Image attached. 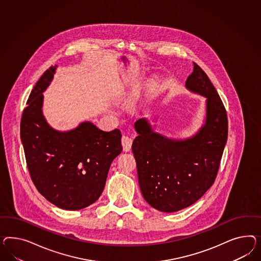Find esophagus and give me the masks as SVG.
Returning a JSON list of instances; mask_svg holds the SVG:
<instances>
[{
	"instance_id": "esophagus-1",
	"label": "esophagus",
	"mask_w": 261,
	"mask_h": 261,
	"mask_svg": "<svg viewBox=\"0 0 261 261\" xmlns=\"http://www.w3.org/2000/svg\"><path fill=\"white\" fill-rule=\"evenodd\" d=\"M132 139L128 136H122L121 138V145L123 147L124 151H130L131 146H132Z\"/></svg>"
}]
</instances>
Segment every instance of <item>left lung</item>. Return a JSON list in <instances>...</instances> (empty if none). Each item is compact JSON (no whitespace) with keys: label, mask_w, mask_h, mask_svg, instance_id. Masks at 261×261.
I'll list each match as a JSON object with an SVG mask.
<instances>
[{"label":"left lung","mask_w":261,"mask_h":261,"mask_svg":"<svg viewBox=\"0 0 261 261\" xmlns=\"http://www.w3.org/2000/svg\"><path fill=\"white\" fill-rule=\"evenodd\" d=\"M186 87L206 97V120L196 136L172 141L153 132L145 119L135 123L139 136L132 144L142 196L166 213L195 203L211 187L228 137V119L219 93L196 63Z\"/></svg>","instance_id":"obj_1"}]
</instances>
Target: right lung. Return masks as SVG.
I'll return each instance as SVG.
<instances>
[{
    "label": "right lung",
    "instance_id": "1",
    "mask_svg": "<svg viewBox=\"0 0 261 261\" xmlns=\"http://www.w3.org/2000/svg\"><path fill=\"white\" fill-rule=\"evenodd\" d=\"M56 70L50 66L29 95L21 140L29 175L39 193L64 210H80L101 195L111 162L122 151L119 129L106 132L89 121L59 132L42 116V92Z\"/></svg>",
    "mask_w": 261,
    "mask_h": 261
}]
</instances>
